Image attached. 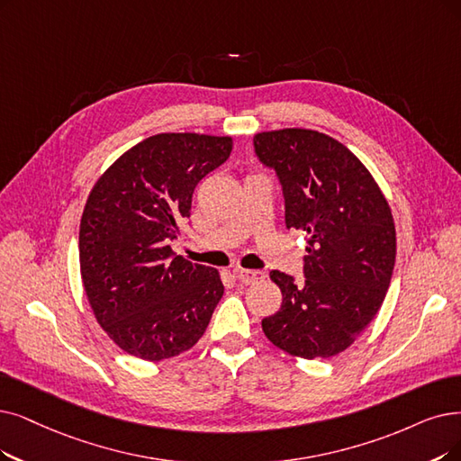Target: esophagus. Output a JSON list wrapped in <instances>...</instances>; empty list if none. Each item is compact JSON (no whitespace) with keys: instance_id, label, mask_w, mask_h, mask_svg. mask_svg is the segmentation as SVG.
Segmentation results:
<instances>
[{"instance_id":"1","label":"esophagus","mask_w":461,"mask_h":461,"mask_svg":"<svg viewBox=\"0 0 461 461\" xmlns=\"http://www.w3.org/2000/svg\"><path fill=\"white\" fill-rule=\"evenodd\" d=\"M236 278L240 280L244 285H251V284H257L261 282L265 278V272L261 270H248V268H236Z\"/></svg>"}]
</instances>
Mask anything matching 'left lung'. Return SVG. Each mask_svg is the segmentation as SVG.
Returning a JSON list of instances; mask_svg holds the SVG:
<instances>
[{
	"mask_svg": "<svg viewBox=\"0 0 461 461\" xmlns=\"http://www.w3.org/2000/svg\"><path fill=\"white\" fill-rule=\"evenodd\" d=\"M255 155L278 176L285 227L306 232L304 282L272 270L282 306L263 320L267 339L304 359L337 356L380 310L395 265L388 200L361 160L306 128L261 132Z\"/></svg>",
	"mask_w": 461,
	"mask_h": 461,
	"instance_id": "left-lung-1",
	"label": "left lung"
}]
</instances>
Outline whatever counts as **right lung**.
Listing matches in <instances>:
<instances>
[{
  "label": "right lung",
  "instance_id": "obj_1",
  "mask_svg": "<svg viewBox=\"0 0 461 461\" xmlns=\"http://www.w3.org/2000/svg\"><path fill=\"white\" fill-rule=\"evenodd\" d=\"M232 138L157 134L119 157L90 191L79 263L92 312L126 354L160 361L193 348L223 297L212 267L172 251L194 187L223 164Z\"/></svg>",
  "mask_w": 461,
  "mask_h": 461
}]
</instances>
